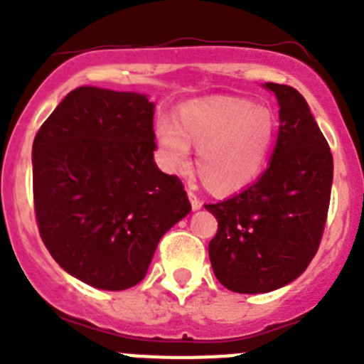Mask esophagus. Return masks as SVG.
Returning <instances> with one entry per match:
<instances>
[{"mask_svg":"<svg viewBox=\"0 0 364 364\" xmlns=\"http://www.w3.org/2000/svg\"><path fill=\"white\" fill-rule=\"evenodd\" d=\"M188 197H189V202H191L193 210H200V208H202V200H200V197H198L197 193L189 189Z\"/></svg>","mask_w":364,"mask_h":364,"instance_id":"34e87169","label":"esophagus"}]
</instances>
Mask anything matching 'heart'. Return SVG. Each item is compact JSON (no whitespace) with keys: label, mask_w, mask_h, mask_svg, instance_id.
Masks as SVG:
<instances>
[{"label":"heart","mask_w":364,"mask_h":364,"mask_svg":"<svg viewBox=\"0 0 364 364\" xmlns=\"http://www.w3.org/2000/svg\"><path fill=\"white\" fill-rule=\"evenodd\" d=\"M277 138L269 107L237 96H211L180 105L175 120L156 125L164 166L184 171L189 146L197 147V171L211 191L231 193L262 173Z\"/></svg>","instance_id":"b5f03b06"}]
</instances>
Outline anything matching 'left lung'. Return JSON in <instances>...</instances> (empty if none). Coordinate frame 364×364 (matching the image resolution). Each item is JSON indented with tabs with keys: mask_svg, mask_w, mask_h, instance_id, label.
Returning a JSON list of instances; mask_svg holds the SVG:
<instances>
[{
	"mask_svg": "<svg viewBox=\"0 0 364 364\" xmlns=\"http://www.w3.org/2000/svg\"><path fill=\"white\" fill-rule=\"evenodd\" d=\"M279 100V136L255 184L205 210L218 220L210 242L215 277L237 294H266L295 281L319 250L332 193L333 159L306 100L266 83Z\"/></svg>",
	"mask_w": 364,
	"mask_h": 364,
	"instance_id": "left-lung-1",
	"label": "left lung"
}]
</instances>
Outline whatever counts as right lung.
<instances>
[{"label":"right lung","mask_w":364,"mask_h":364,"mask_svg":"<svg viewBox=\"0 0 364 364\" xmlns=\"http://www.w3.org/2000/svg\"><path fill=\"white\" fill-rule=\"evenodd\" d=\"M147 96L78 87L32 144L41 240L73 277L127 290L146 277L159 240L191 210L184 184L156 167Z\"/></svg>","instance_id":"obj_1"}]
</instances>
